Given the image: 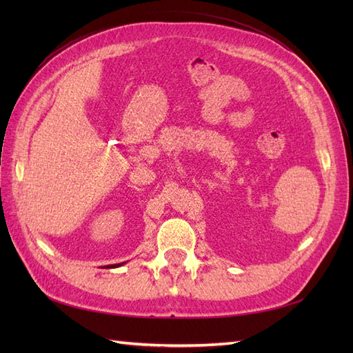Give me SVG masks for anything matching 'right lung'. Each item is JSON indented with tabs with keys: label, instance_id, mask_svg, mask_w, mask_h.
<instances>
[{
	"label": "right lung",
	"instance_id": "1",
	"mask_svg": "<svg viewBox=\"0 0 353 353\" xmlns=\"http://www.w3.org/2000/svg\"><path fill=\"white\" fill-rule=\"evenodd\" d=\"M125 262H122V263H113V265H108V266H104V268H117V266H122Z\"/></svg>",
	"mask_w": 353,
	"mask_h": 353
}]
</instances>
